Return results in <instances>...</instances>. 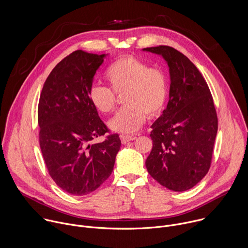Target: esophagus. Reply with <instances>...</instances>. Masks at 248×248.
Segmentation results:
<instances>
[{"instance_id": "obj_1", "label": "esophagus", "mask_w": 248, "mask_h": 248, "mask_svg": "<svg viewBox=\"0 0 248 248\" xmlns=\"http://www.w3.org/2000/svg\"><path fill=\"white\" fill-rule=\"evenodd\" d=\"M120 138H121V141H122L123 144H126L127 142L133 140L135 137L130 136V135H127V134H122V135L120 136Z\"/></svg>"}]
</instances>
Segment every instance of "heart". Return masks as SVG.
I'll return each instance as SVG.
<instances>
[{"instance_id":"heart-1","label":"heart","mask_w":248,"mask_h":248,"mask_svg":"<svg viewBox=\"0 0 248 248\" xmlns=\"http://www.w3.org/2000/svg\"><path fill=\"white\" fill-rule=\"evenodd\" d=\"M110 89L94 85L89 97L93 108L101 114H110L117 105V95H123L125 104L110 121L117 132L132 133L138 130L149 117L157 116L168 96V79L160 69L133 56L115 60L105 72Z\"/></svg>"}]
</instances>
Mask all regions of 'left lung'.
Returning a JSON list of instances; mask_svg holds the SVG:
<instances>
[{
	"label": "left lung",
	"instance_id": "left-lung-1",
	"mask_svg": "<svg viewBox=\"0 0 248 248\" xmlns=\"http://www.w3.org/2000/svg\"><path fill=\"white\" fill-rule=\"evenodd\" d=\"M143 50L161 55L170 75V101L151 126L153 148L146 168L161 186L184 192L210 168L218 129L213 98L204 78L183 53L169 46Z\"/></svg>",
	"mask_w": 248,
	"mask_h": 248
}]
</instances>
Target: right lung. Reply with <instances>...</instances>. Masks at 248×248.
<instances>
[{
	"mask_svg": "<svg viewBox=\"0 0 248 248\" xmlns=\"http://www.w3.org/2000/svg\"><path fill=\"white\" fill-rule=\"evenodd\" d=\"M105 54L76 50L46 78L39 100V141L50 177L63 191L85 196L111 175L121 147L119 134L100 143L110 130L90 101L96 70Z\"/></svg>",
	"mask_w": 248,
	"mask_h": 248,
	"instance_id": "right-lung-1",
	"label": "right lung"
}]
</instances>
